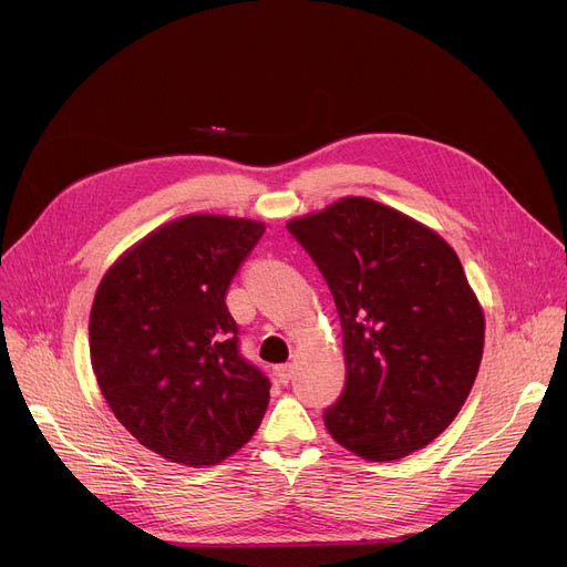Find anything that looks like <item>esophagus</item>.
<instances>
[{"instance_id": "obj_1", "label": "esophagus", "mask_w": 567, "mask_h": 567, "mask_svg": "<svg viewBox=\"0 0 567 567\" xmlns=\"http://www.w3.org/2000/svg\"><path fill=\"white\" fill-rule=\"evenodd\" d=\"M272 375H275V381H277V383L288 385L290 375H292V369H290V364H279V367H275V369H272Z\"/></svg>"}]
</instances>
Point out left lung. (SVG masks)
Here are the masks:
<instances>
[{
  "instance_id": "obj_1",
  "label": "left lung",
  "mask_w": 567,
  "mask_h": 567,
  "mask_svg": "<svg viewBox=\"0 0 567 567\" xmlns=\"http://www.w3.org/2000/svg\"><path fill=\"white\" fill-rule=\"evenodd\" d=\"M334 298L346 358L332 439L369 462L429 445L475 383L484 316L447 241L388 205L341 198L288 221Z\"/></svg>"
}]
</instances>
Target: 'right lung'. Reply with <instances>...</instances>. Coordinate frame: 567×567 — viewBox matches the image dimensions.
Returning <instances> with one entry per match:
<instances>
[{
	"label": "right lung",
	"mask_w": 567,
	"mask_h": 567,
	"mask_svg": "<svg viewBox=\"0 0 567 567\" xmlns=\"http://www.w3.org/2000/svg\"><path fill=\"white\" fill-rule=\"evenodd\" d=\"M251 219L192 214L131 247L99 284L90 355L128 434L205 468L245 445L267 411V375L239 353L226 292L262 237Z\"/></svg>",
	"instance_id": "1"
}]
</instances>
